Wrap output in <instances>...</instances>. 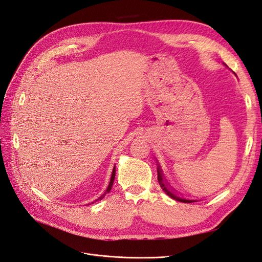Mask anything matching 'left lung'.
Instances as JSON below:
<instances>
[{"label":"left lung","instance_id":"obj_1","mask_svg":"<svg viewBox=\"0 0 262 262\" xmlns=\"http://www.w3.org/2000/svg\"><path fill=\"white\" fill-rule=\"evenodd\" d=\"M224 65H225V64H224ZM225 66H226V65H225ZM234 74H235V73H234ZM235 75H236V74H235ZM157 171H158V182H159V185H160V186H161V188L163 189V191L166 193V195H167L168 197H171L172 199L177 200V201H180V202H185V204H190V202L197 201V200H195V199L185 198V197L179 195V193H177L176 191H174L170 186H168V184L166 183V181H165V179H164V175H163V173H162V171H161V167L157 166Z\"/></svg>","mask_w":262,"mask_h":262}]
</instances>
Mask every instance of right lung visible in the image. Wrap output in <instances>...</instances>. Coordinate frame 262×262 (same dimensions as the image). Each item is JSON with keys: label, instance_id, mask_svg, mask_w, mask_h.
<instances>
[{"label": "right lung", "instance_id": "obj_1", "mask_svg": "<svg viewBox=\"0 0 262 262\" xmlns=\"http://www.w3.org/2000/svg\"><path fill=\"white\" fill-rule=\"evenodd\" d=\"M114 179H115V165H114V167H113V172H112V175H111V180H110V183H108V186H107V188H106V190L102 193V195H101L99 198H97L95 201H92L91 204H95V202H97V201H99V200H102L103 198H104V196L106 195V193H108L110 192V190H111V188H112V185H113V182H114Z\"/></svg>", "mask_w": 262, "mask_h": 262}]
</instances>
